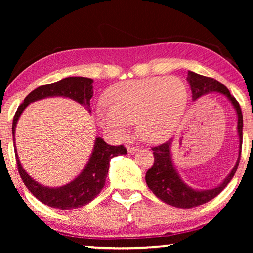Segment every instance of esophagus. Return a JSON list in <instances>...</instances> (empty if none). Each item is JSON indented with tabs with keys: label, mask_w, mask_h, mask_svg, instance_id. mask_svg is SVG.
Returning a JSON list of instances; mask_svg holds the SVG:
<instances>
[{
	"label": "esophagus",
	"mask_w": 253,
	"mask_h": 253,
	"mask_svg": "<svg viewBox=\"0 0 253 253\" xmlns=\"http://www.w3.org/2000/svg\"><path fill=\"white\" fill-rule=\"evenodd\" d=\"M127 151H128V153H129V154H134V153H136L137 151H138V147L128 146V147H127Z\"/></svg>",
	"instance_id": "1"
}]
</instances>
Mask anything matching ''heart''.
<instances>
[{"mask_svg": "<svg viewBox=\"0 0 253 253\" xmlns=\"http://www.w3.org/2000/svg\"><path fill=\"white\" fill-rule=\"evenodd\" d=\"M187 99L185 84L175 76L123 81L107 90V108H98L96 118L116 138H125L130 124L136 123L142 138L161 143L176 130Z\"/></svg>", "mask_w": 253, "mask_h": 253, "instance_id": "b5f03b06", "label": "heart"}]
</instances>
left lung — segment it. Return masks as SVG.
I'll return each mask as SVG.
<instances>
[{
    "mask_svg": "<svg viewBox=\"0 0 253 253\" xmlns=\"http://www.w3.org/2000/svg\"><path fill=\"white\" fill-rule=\"evenodd\" d=\"M187 80L191 85L192 95L193 99L196 100L198 98L207 95L209 92H220L223 93L224 96L228 97V99L232 102L233 107L237 110L238 114V132L240 139V147H239V157L235 163L232 172L229 174L223 183L220 184L219 186L212 190L198 191L193 190L190 186H187L184 183L181 177L175 169L172 161V155H170V143L172 140H168L164 144L158 145V146L152 147L154 154V164L151 169L147 170L146 184L151 191L155 194L158 199L162 200L163 202L176 208L182 209H191L194 207H199L204 203L209 202L212 199L219 195L222 191L224 190L225 186L230 183L231 179L234 176L237 169L239 166L240 157H241V146H242V128H243V117L242 111L240 108L239 102L237 99L231 95L229 89L222 84L220 81H217L210 77H205L202 75H198L195 72L188 71Z\"/></svg>",
    "mask_w": 253,
    "mask_h": 253,
    "instance_id": "left-lung-1",
    "label": "left lung"
}]
</instances>
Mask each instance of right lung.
I'll use <instances>...</instances> for the list:
<instances>
[{"instance_id":"right-lung-1","label":"right lung","mask_w":253,"mask_h":253,"mask_svg":"<svg viewBox=\"0 0 253 253\" xmlns=\"http://www.w3.org/2000/svg\"><path fill=\"white\" fill-rule=\"evenodd\" d=\"M92 83V79L84 78V77H68V78L57 81V83L44 84L34 89L25 97L24 101L19 106L14 115L13 124H12L13 142L16 123H18L22 111L27 108L29 104L46 97L61 96L74 99L89 109L90 108V99L93 93ZM123 154H127V149L124 147V145L111 146L100 137H98L96 138L95 147H93L88 164L85 165L83 172L79 174V176L67 185L52 188L42 186L41 184L37 183L29 176L21 165L15 149L16 164H18L19 174L24 185L42 203L60 210L78 209L91 202L100 193L102 187L105 186L110 160L115 156L123 155Z\"/></svg>"}]
</instances>
